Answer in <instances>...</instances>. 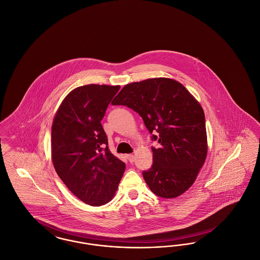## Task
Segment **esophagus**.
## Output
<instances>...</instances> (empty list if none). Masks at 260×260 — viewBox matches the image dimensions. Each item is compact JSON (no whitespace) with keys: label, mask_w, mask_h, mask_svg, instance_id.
Segmentation results:
<instances>
[{"label":"esophagus","mask_w":260,"mask_h":260,"mask_svg":"<svg viewBox=\"0 0 260 260\" xmlns=\"http://www.w3.org/2000/svg\"><path fill=\"white\" fill-rule=\"evenodd\" d=\"M126 159L128 160L129 162H133L135 161V156L133 154H128V155H126Z\"/></svg>","instance_id":"obj_1"}]
</instances>
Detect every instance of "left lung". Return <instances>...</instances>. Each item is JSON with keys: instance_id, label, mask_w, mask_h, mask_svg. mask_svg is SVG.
Returning <instances> with one entry per match:
<instances>
[{"instance_id": "1", "label": "left lung", "mask_w": 260, "mask_h": 260, "mask_svg": "<svg viewBox=\"0 0 260 260\" xmlns=\"http://www.w3.org/2000/svg\"><path fill=\"white\" fill-rule=\"evenodd\" d=\"M112 104L138 113L151 139L159 142L152 146L151 169L142 173L150 190L161 198L183 194L208 153L205 114L198 101L180 83L154 78L125 85Z\"/></svg>"}]
</instances>
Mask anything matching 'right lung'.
<instances>
[{
  "instance_id": "1",
  "label": "right lung",
  "mask_w": 260,
  "mask_h": 260,
  "mask_svg": "<svg viewBox=\"0 0 260 260\" xmlns=\"http://www.w3.org/2000/svg\"><path fill=\"white\" fill-rule=\"evenodd\" d=\"M119 89L106 85L75 88L62 101L51 126L53 167L75 196L90 206L113 198L125 169L109 151L101 124Z\"/></svg>"
}]
</instances>
